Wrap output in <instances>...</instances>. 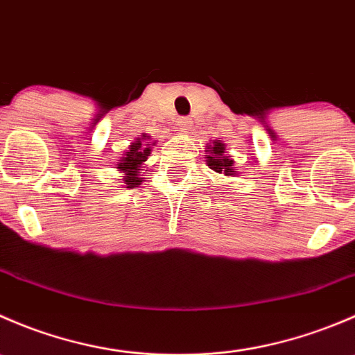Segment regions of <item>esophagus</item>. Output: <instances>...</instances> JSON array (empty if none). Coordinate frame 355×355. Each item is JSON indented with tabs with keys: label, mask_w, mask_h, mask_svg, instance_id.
<instances>
[{
	"label": "esophagus",
	"mask_w": 355,
	"mask_h": 355,
	"mask_svg": "<svg viewBox=\"0 0 355 355\" xmlns=\"http://www.w3.org/2000/svg\"><path fill=\"white\" fill-rule=\"evenodd\" d=\"M177 127L180 128L182 132H189V130H191L192 127H194V125H192V120H191V118H189V116H182V118H178Z\"/></svg>",
	"instance_id": "esophagus-1"
}]
</instances>
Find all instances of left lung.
I'll list each match as a JSON object with an SVG mask.
<instances>
[{
	"label": "left lung",
	"mask_w": 355,
	"mask_h": 355,
	"mask_svg": "<svg viewBox=\"0 0 355 355\" xmlns=\"http://www.w3.org/2000/svg\"><path fill=\"white\" fill-rule=\"evenodd\" d=\"M225 144L221 141H213L211 142V146H207L206 153H207V166L211 168V170H214L216 173H225L227 177H232V175H235L234 171V159H232L230 156H227V153H225Z\"/></svg>",
	"instance_id": "1"
}]
</instances>
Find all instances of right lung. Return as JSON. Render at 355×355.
<instances>
[{
    "instance_id": "obj_1",
    "label": "right lung",
    "mask_w": 355,
    "mask_h": 355,
    "mask_svg": "<svg viewBox=\"0 0 355 355\" xmlns=\"http://www.w3.org/2000/svg\"><path fill=\"white\" fill-rule=\"evenodd\" d=\"M148 139L149 135L144 134L141 139L132 142L130 148L120 157V163L116 164L118 171L125 173L123 184L127 189H134L141 185V168L144 164V161H148V157L153 151V144H144V141H148Z\"/></svg>"
}]
</instances>
